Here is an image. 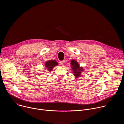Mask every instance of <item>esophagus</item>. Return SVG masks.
Returning a JSON list of instances; mask_svg holds the SVG:
<instances>
[{
    "label": "esophagus",
    "mask_w": 124,
    "mask_h": 124,
    "mask_svg": "<svg viewBox=\"0 0 124 124\" xmlns=\"http://www.w3.org/2000/svg\"><path fill=\"white\" fill-rule=\"evenodd\" d=\"M59 64H60L61 65H62V66H64V61H60L59 62Z\"/></svg>",
    "instance_id": "1"
}]
</instances>
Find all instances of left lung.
I'll return each mask as SVG.
<instances>
[{
	"instance_id": "left-lung-1",
	"label": "left lung",
	"mask_w": 124,
	"mask_h": 124,
	"mask_svg": "<svg viewBox=\"0 0 124 124\" xmlns=\"http://www.w3.org/2000/svg\"><path fill=\"white\" fill-rule=\"evenodd\" d=\"M70 65H71L72 69L73 71L74 75L78 78L81 77V73L84 70L83 67H80L78 62L74 59L70 61Z\"/></svg>"
}]
</instances>
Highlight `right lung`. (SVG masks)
I'll list each match as a JSON object with an SVG mask.
<instances>
[{"label":"right lung","instance_id":"right-lung-1","mask_svg":"<svg viewBox=\"0 0 124 124\" xmlns=\"http://www.w3.org/2000/svg\"><path fill=\"white\" fill-rule=\"evenodd\" d=\"M58 65V63L56 62V60H50L46 62L45 64V67H46V70L48 72H50L51 71L53 68Z\"/></svg>","mask_w":124,"mask_h":124}]
</instances>
